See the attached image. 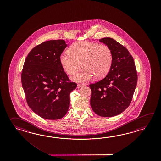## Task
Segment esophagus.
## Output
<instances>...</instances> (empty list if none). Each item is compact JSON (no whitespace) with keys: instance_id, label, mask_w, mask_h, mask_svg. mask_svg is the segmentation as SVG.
<instances>
[{"instance_id":"1","label":"esophagus","mask_w":161,"mask_h":161,"mask_svg":"<svg viewBox=\"0 0 161 161\" xmlns=\"http://www.w3.org/2000/svg\"><path fill=\"white\" fill-rule=\"evenodd\" d=\"M83 86H84V85H82V84H78V85H77V88H78V89H79V88H80L81 87H82Z\"/></svg>"}]
</instances>
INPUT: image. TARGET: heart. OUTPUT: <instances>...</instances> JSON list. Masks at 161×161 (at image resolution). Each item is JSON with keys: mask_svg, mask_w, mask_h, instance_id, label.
I'll list each match as a JSON object with an SVG mask.
<instances>
[{"mask_svg": "<svg viewBox=\"0 0 161 161\" xmlns=\"http://www.w3.org/2000/svg\"><path fill=\"white\" fill-rule=\"evenodd\" d=\"M59 57V62L67 74H75L82 64L83 69L72 76L73 82L84 83L96 78H103L111 67L113 54L106 45L90 41L76 42Z\"/></svg>", "mask_w": 161, "mask_h": 161, "instance_id": "obj_1", "label": "heart"}]
</instances>
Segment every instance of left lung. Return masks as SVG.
I'll return each mask as SVG.
<instances>
[{"instance_id": "left-lung-1", "label": "left lung", "mask_w": 161, "mask_h": 161, "mask_svg": "<svg viewBox=\"0 0 161 161\" xmlns=\"http://www.w3.org/2000/svg\"><path fill=\"white\" fill-rule=\"evenodd\" d=\"M99 41L110 48L113 60L106 77L90 85V105L98 116H115L130 105L137 81L136 69L132 56L122 45L111 38Z\"/></svg>"}]
</instances>
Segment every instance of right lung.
Instances as JSON below:
<instances>
[{"instance_id":"right-lung-1","label":"right lung","mask_w":161,"mask_h":161,"mask_svg":"<svg viewBox=\"0 0 161 161\" xmlns=\"http://www.w3.org/2000/svg\"><path fill=\"white\" fill-rule=\"evenodd\" d=\"M67 46L63 40L45 41L33 48L25 61L21 81L27 104L45 119L65 116L70 92L77 86L69 82L59 62Z\"/></svg>"}]
</instances>
